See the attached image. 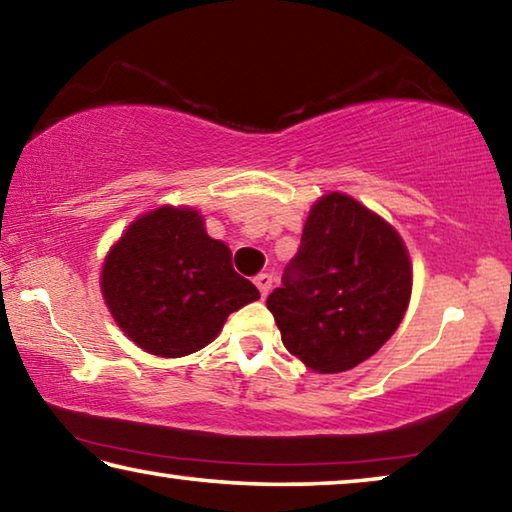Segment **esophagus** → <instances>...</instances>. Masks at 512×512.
Masks as SVG:
<instances>
[{
	"mask_svg": "<svg viewBox=\"0 0 512 512\" xmlns=\"http://www.w3.org/2000/svg\"><path fill=\"white\" fill-rule=\"evenodd\" d=\"M255 284H257L259 293H262V298H266V296H268V291L273 289V275H268V273H259V275L255 277Z\"/></svg>",
	"mask_w": 512,
	"mask_h": 512,
	"instance_id": "obj_1",
	"label": "esophagus"
}]
</instances>
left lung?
Returning <instances> with one entry per match:
<instances>
[{
	"mask_svg": "<svg viewBox=\"0 0 512 512\" xmlns=\"http://www.w3.org/2000/svg\"><path fill=\"white\" fill-rule=\"evenodd\" d=\"M413 268L391 223L341 192L311 205L298 255L266 298L282 343L314 372L370 359L406 314Z\"/></svg>",
	"mask_w": 512,
	"mask_h": 512,
	"instance_id": "left-lung-1",
	"label": "left lung"
}]
</instances>
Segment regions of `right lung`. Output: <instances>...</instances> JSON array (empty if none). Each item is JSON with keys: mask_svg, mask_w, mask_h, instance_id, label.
I'll use <instances>...</instances> for the list:
<instances>
[{"mask_svg": "<svg viewBox=\"0 0 512 512\" xmlns=\"http://www.w3.org/2000/svg\"><path fill=\"white\" fill-rule=\"evenodd\" d=\"M101 293L128 339L155 357L198 352L259 298L194 207L162 205L128 225L101 268Z\"/></svg>", "mask_w": 512, "mask_h": 512, "instance_id": "obj_1", "label": "right lung"}]
</instances>
